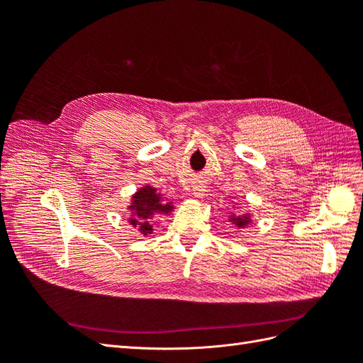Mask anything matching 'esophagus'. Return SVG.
<instances>
[{
  "label": "esophagus",
  "instance_id": "1",
  "mask_svg": "<svg viewBox=\"0 0 363 363\" xmlns=\"http://www.w3.org/2000/svg\"><path fill=\"white\" fill-rule=\"evenodd\" d=\"M192 194L195 199H203L204 194H206V186L201 182H196L192 186Z\"/></svg>",
  "mask_w": 363,
  "mask_h": 363
}]
</instances>
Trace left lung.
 <instances>
[{"label":"left lung","instance_id":"obj_1","mask_svg":"<svg viewBox=\"0 0 363 363\" xmlns=\"http://www.w3.org/2000/svg\"><path fill=\"white\" fill-rule=\"evenodd\" d=\"M228 221L232 223L235 227H238V228H244V227H247L251 223V215L250 213H242V215L230 213Z\"/></svg>","mask_w":363,"mask_h":363}]
</instances>
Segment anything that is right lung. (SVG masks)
Listing matches in <instances>:
<instances>
[{
    "label": "right lung",
    "mask_w": 363,
    "mask_h": 363,
    "mask_svg": "<svg viewBox=\"0 0 363 363\" xmlns=\"http://www.w3.org/2000/svg\"><path fill=\"white\" fill-rule=\"evenodd\" d=\"M130 211L128 224L138 228L139 232L147 236L152 233V224L150 219L156 215H168L174 211L172 201H164L162 194L156 188L145 184L144 188L138 189L136 194L131 196V203L127 207Z\"/></svg>",
    "instance_id": "obj_1"
}]
</instances>
